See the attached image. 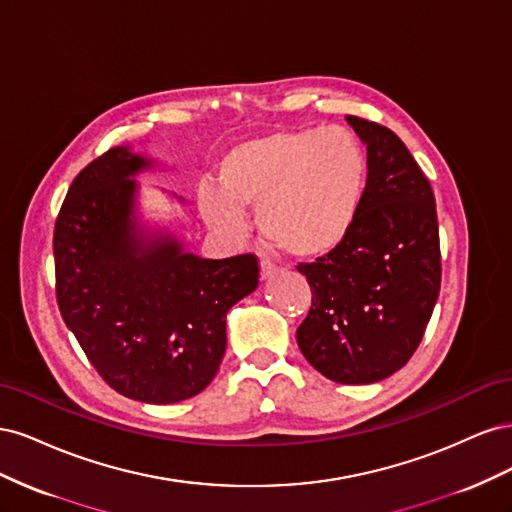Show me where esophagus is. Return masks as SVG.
<instances>
[{"label":"esophagus","mask_w":512,"mask_h":512,"mask_svg":"<svg viewBox=\"0 0 512 512\" xmlns=\"http://www.w3.org/2000/svg\"><path fill=\"white\" fill-rule=\"evenodd\" d=\"M277 271H280V267H277L275 262H271L269 258L260 260V277H262V280H269V277H273Z\"/></svg>","instance_id":"34e87169"}]
</instances>
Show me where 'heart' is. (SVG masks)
Listing matches in <instances>:
<instances>
[{
	"mask_svg": "<svg viewBox=\"0 0 512 512\" xmlns=\"http://www.w3.org/2000/svg\"><path fill=\"white\" fill-rule=\"evenodd\" d=\"M367 156L344 128H288L230 147L218 185H200L205 222L239 235L245 209H258L260 235L294 258H320L344 243L367 188Z\"/></svg>",
	"mask_w": 512,
	"mask_h": 512,
	"instance_id": "1",
	"label": "heart"
}]
</instances>
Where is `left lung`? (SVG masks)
<instances>
[{"mask_svg":"<svg viewBox=\"0 0 512 512\" xmlns=\"http://www.w3.org/2000/svg\"><path fill=\"white\" fill-rule=\"evenodd\" d=\"M367 145V188L350 235L316 262H299L312 307L297 329L305 359L324 378L371 384L404 367L440 294L436 198L401 138L346 117Z\"/></svg>","mask_w":512,"mask_h":512,"instance_id":"8db88e82","label":"left lung"}]
</instances>
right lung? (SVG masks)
<instances>
[{
	"label": "right lung",
	"instance_id": "1",
	"mask_svg": "<svg viewBox=\"0 0 512 512\" xmlns=\"http://www.w3.org/2000/svg\"><path fill=\"white\" fill-rule=\"evenodd\" d=\"M147 166L115 147L76 175L55 220V294L66 327L111 389L175 404L218 374L226 312L256 290L260 269L254 254L205 260L170 237L138 235L130 177Z\"/></svg>",
	"mask_w": 512,
	"mask_h": 512
}]
</instances>
